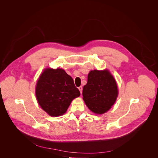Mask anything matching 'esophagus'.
I'll return each mask as SVG.
<instances>
[{
    "label": "esophagus",
    "instance_id": "obj_1",
    "mask_svg": "<svg viewBox=\"0 0 158 158\" xmlns=\"http://www.w3.org/2000/svg\"><path fill=\"white\" fill-rule=\"evenodd\" d=\"M79 89L81 94H82V86H80V87H79Z\"/></svg>",
    "mask_w": 158,
    "mask_h": 158
}]
</instances>
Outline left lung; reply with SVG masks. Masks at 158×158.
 <instances>
[{
  "label": "left lung",
  "mask_w": 158,
  "mask_h": 158,
  "mask_svg": "<svg viewBox=\"0 0 158 158\" xmlns=\"http://www.w3.org/2000/svg\"><path fill=\"white\" fill-rule=\"evenodd\" d=\"M118 94L114 78L107 70L90 71L83 87V100L96 114H103L113 105Z\"/></svg>",
  "instance_id": "8db88e82"
}]
</instances>
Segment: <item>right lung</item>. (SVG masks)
<instances>
[{
  "instance_id": "obj_1",
  "label": "right lung",
  "mask_w": 158,
  "mask_h": 158,
  "mask_svg": "<svg viewBox=\"0 0 158 158\" xmlns=\"http://www.w3.org/2000/svg\"><path fill=\"white\" fill-rule=\"evenodd\" d=\"M80 94L73 78L62 69H45L35 87L39 104L53 117L64 114L72 101Z\"/></svg>"
}]
</instances>
